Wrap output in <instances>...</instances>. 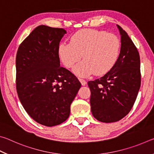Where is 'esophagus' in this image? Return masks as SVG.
Segmentation results:
<instances>
[{
    "mask_svg": "<svg viewBox=\"0 0 154 154\" xmlns=\"http://www.w3.org/2000/svg\"><path fill=\"white\" fill-rule=\"evenodd\" d=\"M79 82H81V83H82V85H86L87 82H86V81H85V80L83 79H79Z\"/></svg>",
    "mask_w": 154,
    "mask_h": 154,
    "instance_id": "34e87169",
    "label": "esophagus"
}]
</instances>
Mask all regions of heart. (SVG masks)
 I'll list each match as a JSON object with an SVG mask.
<instances>
[{
    "mask_svg": "<svg viewBox=\"0 0 154 154\" xmlns=\"http://www.w3.org/2000/svg\"><path fill=\"white\" fill-rule=\"evenodd\" d=\"M121 41L114 34L93 29L82 30L75 33L71 43H61L58 52L62 63L68 69L83 60L74 71L82 77L94 73L103 75L110 71L118 61Z\"/></svg>",
    "mask_w": 154,
    "mask_h": 154,
    "instance_id": "b5f03b06",
    "label": "heart"
}]
</instances>
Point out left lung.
<instances>
[{
  "mask_svg": "<svg viewBox=\"0 0 154 154\" xmlns=\"http://www.w3.org/2000/svg\"><path fill=\"white\" fill-rule=\"evenodd\" d=\"M117 26L121 35L118 61L103 77L88 82L92 113L105 123L118 122L129 113L140 86L139 51L126 31Z\"/></svg>",
  "mask_w": 154,
  "mask_h": 154,
  "instance_id": "obj_1",
  "label": "left lung"
}]
</instances>
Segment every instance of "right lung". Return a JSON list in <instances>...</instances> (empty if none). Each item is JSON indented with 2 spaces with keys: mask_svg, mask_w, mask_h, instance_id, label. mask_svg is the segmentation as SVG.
Masks as SVG:
<instances>
[{
  "mask_svg": "<svg viewBox=\"0 0 154 154\" xmlns=\"http://www.w3.org/2000/svg\"><path fill=\"white\" fill-rule=\"evenodd\" d=\"M63 28L41 25L20 44L16 55V89L27 113L46 126L63 123L81 88L77 78L60 65Z\"/></svg>",
  "mask_w": 154,
  "mask_h": 154,
  "instance_id": "add662e5",
  "label": "right lung"
}]
</instances>
